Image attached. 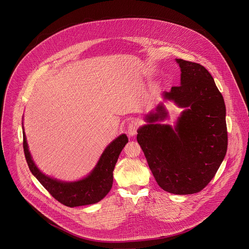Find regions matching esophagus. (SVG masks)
<instances>
[{
	"label": "esophagus",
	"instance_id": "1",
	"mask_svg": "<svg viewBox=\"0 0 249 249\" xmlns=\"http://www.w3.org/2000/svg\"><path fill=\"white\" fill-rule=\"evenodd\" d=\"M137 128H138L137 123H134V122L130 123L129 125H128V127H127V134H128V136H129V137L135 136L136 133H137Z\"/></svg>",
	"mask_w": 249,
	"mask_h": 249
}]
</instances>
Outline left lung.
Here are the masks:
<instances>
[{"mask_svg":"<svg viewBox=\"0 0 249 249\" xmlns=\"http://www.w3.org/2000/svg\"><path fill=\"white\" fill-rule=\"evenodd\" d=\"M181 84L165 98L189 107L176 129L153 124L167 117L159 106L146 116L149 124L138 129L137 141L157 184L176 195L196 194L213 179L227 150L226 109L221 93L208 70L196 62L177 59Z\"/></svg>","mask_w":249,"mask_h":249,"instance_id":"1","label":"left lung"}]
</instances>
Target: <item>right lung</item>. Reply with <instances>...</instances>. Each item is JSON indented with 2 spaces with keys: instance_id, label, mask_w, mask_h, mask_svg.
I'll list each match as a JSON object with an SVG mask.
<instances>
[{
  "instance_id": "right-lung-1",
  "label": "right lung",
  "mask_w": 249,
  "mask_h": 249,
  "mask_svg": "<svg viewBox=\"0 0 249 249\" xmlns=\"http://www.w3.org/2000/svg\"><path fill=\"white\" fill-rule=\"evenodd\" d=\"M128 142L125 134L119 136L104 151L95 170L87 178L71 183L60 182L43 175L34 163L23 132L25 157L32 174L58 202L68 207L94 204L102 200L112 188L113 171L118 157Z\"/></svg>"
}]
</instances>
